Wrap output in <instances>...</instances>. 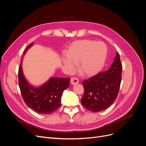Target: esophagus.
I'll return each mask as SVG.
<instances>
[{
    "instance_id": "34e87169",
    "label": "esophagus",
    "mask_w": 146,
    "mask_h": 146,
    "mask_svg": "<svg viewBox=\"0 0 146 146\" xmlns=\"http://www.w3.org/2000/svg\"><path fill=\"white\" fill-rule=\"evenodd\" d=\"M79 82L78 79L76 77H72L70 78V83H71L72 85H76Z\"/></svg>"
}]
</instances>
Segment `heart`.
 Masks as SVG:
<instances>
[{"mask_svg": "<svg viewBox=\"0 0 146 146\" xmlns=\"http://www.w3.org/2000/svg\"><path fill=\"white\" fill-rule=\"evenodd\" d=\"M63 62L70 70L78 64V70L87 76H94L103 68L107 55V47L103 42L83 39L74 42Z\"/></svg>", "mask_w": 146, "mask_h": 146, "instance_id": "obj_1", "label": "heart"}]
</instances>
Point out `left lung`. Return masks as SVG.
Listing matches in <instances>:
<instances>
[{
	"instance_id": "8db88e82",
	"label": "left lung",
	"mask_w": 146,
	"mask_h": 146,
	"mask_svg": "<svg viewBox=\"0 0 146 146\" xmlns=\"http://www.w3.org/2000/svg\"><path fill=\"white\" fill-rule=\"evenodd\" d=\"M122 66L119 53L107 71L99 72L83 82L82 105L89 111L99 112L108 108L116 99L120 88Z\"/></svg>"
}]
</instances>
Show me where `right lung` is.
<instances>
[{
  "mask_svg": "<svg viewBox=\"0 0 146 146\" xmlns=\"http://www.w3.org/2000/svg\"><path fill=\"white\" fill-rule=\"evenodd\" d=\"M33 45V42L25 48L24 54ZM19 86L26 105L35 112L49 114L55 112L61 106L63 92L69 86L70 78H51L44 85L35 88L26 81L20 64L18 70Z\"/></svg>",
  "mask_w": 146,
  "mask_h": 146,
  "instance_id": "add662e5",
  "label": "right lung"
}]
</instances>
